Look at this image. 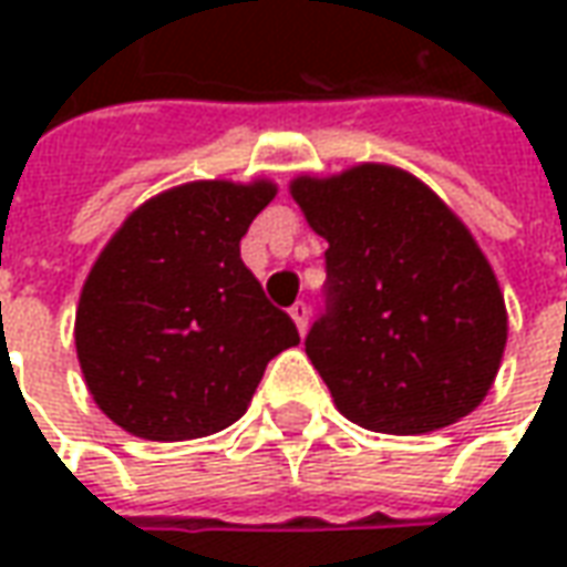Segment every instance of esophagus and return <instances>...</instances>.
Instances as JSON below:
<instances>
[{
    "instance_id": "34e87169",
    "label": "esophagus",
    "mask_w": 567,
    "mask_h": 567,
    "mask_svg": "<svg viewBox=\"0 0 567 567\" xmlns=\"http://www.w3.org/2000/svg\"><path fill=\"white\" fill-rule=\"evenodd\" d=\"M288 312H291V319H295L297 331L307 333V324H309V307H307V303H303V300H297L295 307L288 309Z\"/></svg>"
}]
</instances>
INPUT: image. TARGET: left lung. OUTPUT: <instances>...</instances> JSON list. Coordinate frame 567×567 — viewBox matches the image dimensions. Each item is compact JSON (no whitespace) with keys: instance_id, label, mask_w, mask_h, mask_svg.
I'll list each match as a JSON object with an SVG mask.
<instances>
[{"instance_id":"left-lung-1","label":"left lung","mask_w":567,"mask_h":567,"mask_svg":"<svg viewBox=\"0 0 567 567\" xmlns=\"http://www.w3.org/2000/svg\"><path fill=\"white\" fill-rule=\"evenodd\" d=\"M291 197L328 239V309L307 355L337 410L382 434L474 413L498 377L507 307L462 218L389 163L297 175Z\"/></svg>"}]
</instances>
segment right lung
Listing matches in <instances>:
<instances>
[{
  "label": "right lung",
  "instance_id": "obj_1",
  "mask_svg": "<svg viewBox=\"0 0 567 567\" xmlns=\"http://www.w3.org/2000/svg\"><path fill=\"white\" fill-rule=\"evenodd\" d=\"M276 185L212 178L133 209L87 272L75 309L79 364L96 406L142 440L234 425L267 361L300 343L239 258Z\"/></svg>",
  "mask_w": 567,
  "mask_h": 567
}]
</instances>
